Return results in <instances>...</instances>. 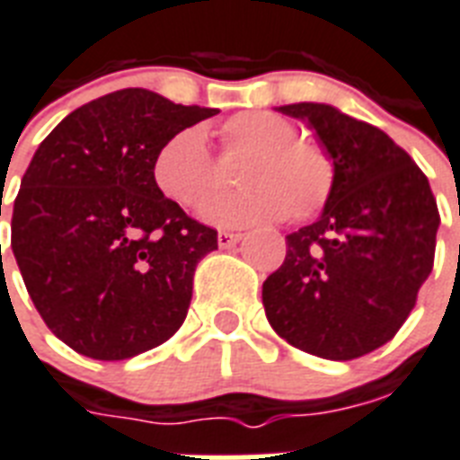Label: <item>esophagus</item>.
I'll return each instance as SVG.
<instances>
[{"instance_id":"esophagus-1","label":"esophagus","mask_w":460,"mask_h":460,"mask_svg":"<svg viewBox=\"0 0 460 460\" xmlns=\"http://www.w3.org/2000/svg\"><path fill=\"white\" fill-rule=\"evenodd\" d=\"M241 239H243V236H241V234H236V231H219V236H217V241H219V248L236 246Z\"/></svg>"}]
</instances>
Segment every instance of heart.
<instances>
[{"mask_svg":"<svg viewBox=\"0 0 460 460\" xmlns=\"http://www.w3.org/2000/svg\"><path fill=\"white\" fill-rule=\"evenodd\" d=\"M221 151L246 153L236 168L239 190L214 197L202 217L219 226L253 221H307L334 192L336 165L324 146L299 138L297 126L275 111L251 109L229 117L219 128ZM155 190L182 209H197L219 187V168L199 128H182L158 148L151 165Z\"/></svg>","mask_w":460,"mask_h":460,"instance_id":"heart-1","label":"heart"}]
</instances>
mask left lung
<instances>
[{
    "label": "left lung",
    "mask_w": 460,
    "mask_h": 460,
    "mask_svg": "<svg viewBox=\"0 0 460 460\" xmlns=\"http://www.w3.org/2000/svg\"><path fill=\"white\" fill-rule=\"evenodd\" d=\"M336 165L322 217L290 234L263 282L278 336L319 358L353 360L393 339L417 305L437 251L438 209L427 175L376 126L314 102L285 104Z\"/></svg>",
    "instance_id": "obj_1"
}]
</instances>
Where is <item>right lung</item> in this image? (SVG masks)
Returning a JSON list of instances; mask_svg holds the SVG:
<instances>
[{"label":"right lung","mask_w":460,"mask_h":460,"mask_svg":"<svg viewBox=\"0 0 460 460\" xmlns=\"http://www.w3.org/2000/svg\"><path fill=\"white\" fill-rule=\"evenodd\" d=\"M214 114L128 87L75 109L39 146L13 199L12 251L39 314L73 351L134 358L185 322L217 231L165 199L151 165L170 136Z\"/></svg>","instance_id":"obj_1"}]
</instances>
